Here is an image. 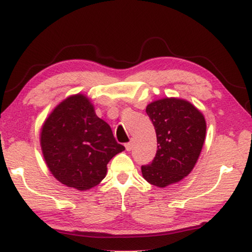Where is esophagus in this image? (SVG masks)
I'll list each match as a JSON object with an SVG mask.
<instances>
[{
	"label": "esophagus",
	"instance_id": "obj_1",
	"mask_svg": "<svg viewBox=\"0 0 252 252\" xmlns=\"http://www.w3.org/2000/svg\"><path fill=\"white\" fill-rule=\"evenodd\" d=\"M125 148H126V150H127V151H130L131 149H133V143H131V142H129V143H126V144H125Z\"/></svg>",
	"mask_w": 252,
	"mask_h": 252
}]
</instances>
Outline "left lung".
Returning a JSON list of instances; mask_svg holds the SVG:
<instances>
[{
  "mask_svg": "<svg viewBox=\"0 0 252 252\" xmlns=\"http://www.w3.org/2000/svg\"><path fill=\"white\" fill-rule=\"evenodd\" d=\"M146 114L158 145L152 163L142 165V175L151 185L164 188L191 172L202 152L206 122L200 110L179 98L156 100L148 104Z\"/></svg>",
  "mask_w": 252,
  "mask_h": 252,
  "instance_id": "obj_1",
  "label": "left lung"
}]
</instances>
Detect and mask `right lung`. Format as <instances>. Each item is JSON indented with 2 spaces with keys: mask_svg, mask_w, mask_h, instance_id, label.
I'll use <instances>...</instances> for the list:
<instances>
[{
  "mask_svg": "<svg viewBox=\"0 0 252 252\" xmlns=\"http://www.w3.org/2000/svg\"><path fill=\"white\" fill-rule=\"evenodd\" d=\"M40 146L52 175L81 191L101 183L108 162L125 150L82 94L69 95L54 108L41 126Z\"/></svg>",
  "mask_w": 252,
  "mask_h": 252,
  "instance_id": "add662e5",
  "label": "right lung"
}]
</instances>
